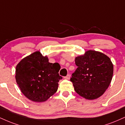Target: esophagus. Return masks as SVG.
I'll use <instances>...</instances> for the list:
<instances>
[{
	"instance_id": "obj_1",
	"label": "esophagus",
	"mask_w": 125,
	"mask_h": 125,
	"mask_svg": "<svg viewBox=\"0 0 125 125\" xmlns=\"http://www.w3.org/2000/svg\"><path fill=\"white\" fill-rule=\"evenodd\" d=\"M70 74H67L66 77H64V79H66V80H69L70 79Z\"/></svg>"
}]
</instances>
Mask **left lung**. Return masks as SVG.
<instances>
[{"instance_id": "8db88e82", "label": "left lung", "mask_w": 125, "mask_h": 125, "mask_svg": "<svg viewBox=\"0 0 125 125\" xmlns=\"http://www.w3.org/2000/svg\"><path fill=\"white\" fill-rule=\"evenodd\" d=\"M75 63L77 68L70 78L75 91L87 100L103 95L113 76V64L109 58L101 52L90 50L76 57Z\"/></svg>"}]
</instances>
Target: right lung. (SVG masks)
Wrapping results in <instances>:
<instances>
[{
    "mask_svg": "<svg viewBox=\"0 0 125 125\" xmlns=\"http://www.w3.org/2000/svg\"><path fill=\"white\" fill-rule=\"evenodd\" d=\"M58 63H51L39 51L25 57L18 63L16 80L22 94L34 102H43L56 92L62 77Z\"/></svg>",
    "mask_w": 125,
    "mask_h": 125,
    "instance_id": "right-lung-1",
    "label": "right lung"
}]
</instances>
